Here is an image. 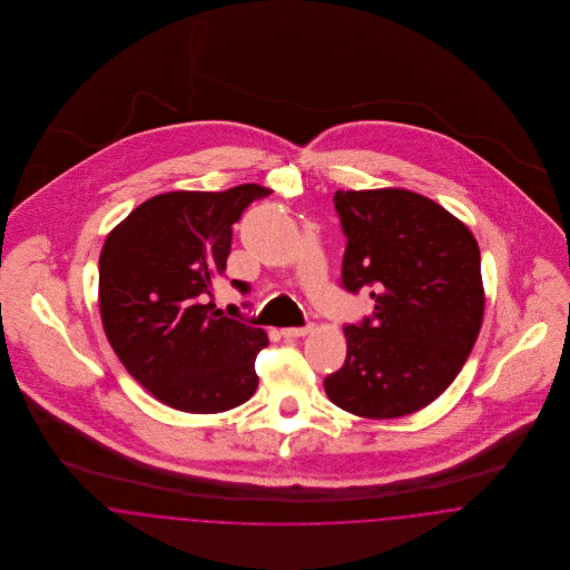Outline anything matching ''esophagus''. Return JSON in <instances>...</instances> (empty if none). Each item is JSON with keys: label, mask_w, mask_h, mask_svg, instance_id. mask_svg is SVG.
Masks as SVG:
<instances>
[{"label": "esophagus", "mask_w": 570, "mask_h": 570, "mask_svg": "<svg viewBox=\"0 0 570 570\" xmlns=\"http://www.w3.org/2000/svg\"><path fill=\"white\" fill-rule=\"evenodd\" d=\"M309 331H312V325L288 326V328H282V335H284L286 340H297V337L307 335Z\"/></svg>", "instance_id": "obj_1"}]
</instances>
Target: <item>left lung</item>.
Segmentation results:
<instances>
[{"label":"left lung","mask_w":570,"mask_h":570,"mask_svg":"<svg viewBox=\"0 0 570 570\" xmlns=\"http://www.w3.org/2000/svg\"><path fill=\"white\" fill-rule=\"evenodd\" d=\"M346 235L342 286L374 298L372 316L344 326V365L328 400L365 419L406 416L460 374L483 323L479 244L458 217L414 191H335Z\"/></svg>","instance_id":"obj_1"}]
</instances>
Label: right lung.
Returning a JSON list of instances; mask_svg holds the SVG:
<instances>
[{
    "mask_svg": "<svg viewBox=\"0 0 570 570\" xmlns=\"http://www.w3.org/2000/svg\"><path fill=\"white\" fill-rule=\"evenodd\" d=\"M267 188L166 191L138 205L100 254V314L132 379L163 404L214 414L247 402L258 376L263 328L224 316L214 282L226 272L233 224ZM239 293L249 284L230 282Z\"/></svg>",
    "mask_w": 570,
    "mask_h": 570,
    "instance_id": "1",
    "label": "right lung"
}]
</instances>
